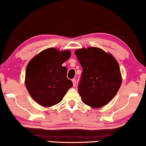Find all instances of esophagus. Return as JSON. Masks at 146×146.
I'll return each instance as SVG.
<instances>
[{"label": "esophagus", "instance_id": "esophagus-1", "mask_svg": "<svg viewBox=\"0 0 146 146\" xmlns=\"http://www.w3.org/2000/svg\"><path fill=\"white\" fill-rule=\"evenodd\" d=\"M72 83H73V86H75L76 84V79L75 78H73L72 80Z\"/></svg>", "mask_w": 146, "mask_h": 146}]
</instances>
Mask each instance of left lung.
<instances>
[{
	"label": "left lung",
	"mask_w": 146,
	"mask_h": 146,
	"mask_svg": "<svg viewBox=\"0 0 146 146\" xmlns=\"http://www.w3.org/2000/svg\"><path fill=\"white\" fill-rule=\"evenodd\" d=\"M74 54L82 67L78 86L82 102L96 109L106 105L122 83L118 62L111 54L96 47L78 49Z\"/></svg>",
	"instance_id": "left-lung-1"
}]
</instances>
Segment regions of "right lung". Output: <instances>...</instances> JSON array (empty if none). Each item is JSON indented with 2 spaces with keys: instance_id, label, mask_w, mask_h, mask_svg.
Masks as SVG:
<instances>
[{
  "instance_id": "add662e5",
  "label": "right lung",
  "mask_w": 146,
  "mask_h": 146,
  "mask_svg": "<svg viewBox=\"0 0 146 146\" xmlns=\"http://www.w3.org/2000/svg\"><path fill=\"white\" fill-rule=\"evenodd\" d=\"M70 56L69 50L50 48L39 53L28 63L25 86L39 105L50 107L59 103L73 86L72 82L67 78V68L62 66Z\"/></svg>"
}]
</instances>
